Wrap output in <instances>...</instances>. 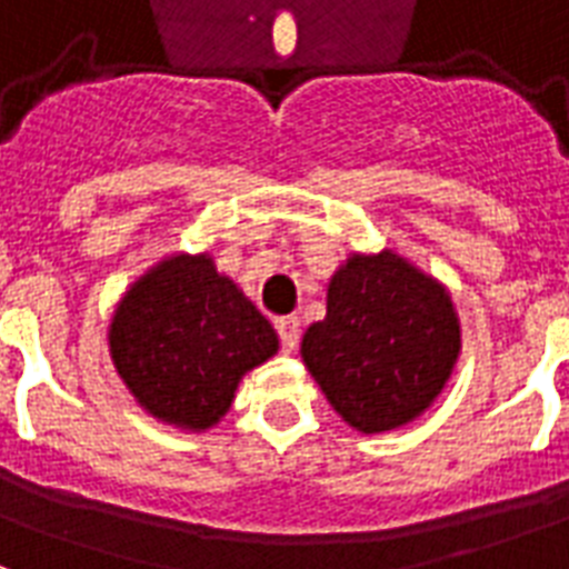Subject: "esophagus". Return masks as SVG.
<instances>
[{
    "mask_svg": "<svg viewBox=\"0 0 569 569\" xmlns=\"http://www.w3.org/2000/svg\"><path fill=\"white\" fill-rule=\"evenodd\" d=\"M277 337H280V348H283L286 355H292L298 342H301V319L298 316L277 319Z\"/></svg>",
    "mask_w": 569,
    "mask_h": 569,
    "instance_id": "34e87169",
    "label": "esophagus"
}]
</instances>
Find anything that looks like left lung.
I'll list each match as a JSON object with an SVG mask.
<instances>
[{
	"instance_id": "obj_1",
	"label": "left lung",
	"mask_w": 569,
	"mask_h": 569,
	"mask_svg": "<svg viewBox=\"0 0 569 569\" xmlns=\"http://www.w3.org/2000/svg\"><path fill=\"white\" fill-rule=\"evenodd\" d=\"M460 351L458 316L440 283L396 253L351 257L328 286V316L301 357L357 431L410 422L440 396Z\"/></svg>"
}]
</instances>
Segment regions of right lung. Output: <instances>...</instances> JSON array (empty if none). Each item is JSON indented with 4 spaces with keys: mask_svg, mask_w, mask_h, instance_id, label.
<instances>
[{
    "mask_svg": "<svg viewBox=\"0 0 569 569\" xmlns=\"http://www.w3.org/2000/svg\"><path fill=\"white\" fill-rule=\"evenodd\" d=\"M111 360L162 422L209 428L241 375L277 351L268 319L209 257H173L141 277L111 321Z\"/></svg>",
    "mask_w": 569,
    "mask_h": 569,
    "instance_id": "right-lung-1",
    "label": "right lung"
}]
</instances>
